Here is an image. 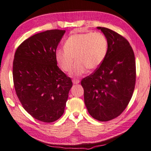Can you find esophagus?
<instances>
[{"instance_id":"1","label":"esophagus","mask_w":151,"mask_h":151,"mask_svg":"<svg viewBox=\"0 0 151 151\" xmlns=\"http://www.w3.org/2000/svg\"><path fill=\"white\" fill-rule=\"evenodd\" d=\"M72 81H73V84H78V83H79L80 82V80H76V79H74V80H72Z\"/></svg>"}]
</instances>
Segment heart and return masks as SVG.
<instances>
[{
  "mask_svg": "<svg viewBox=\"0 0 151 151\" xmlns=\"http://www.w3.org/2000/svg\"><path fill=\"white\" fill-rule=\"evenodd\" d=\"M108 51V40L104 35L95 33H76L70 35L64 44V48L55 51V59L63 71L71 76H80L88 70H95L103 62Z\"/></svg>",
  "mask_w": 151,
  "mask_h": 151,
  "instance_id": "1",
  "label": "heart"
}]
</instances>
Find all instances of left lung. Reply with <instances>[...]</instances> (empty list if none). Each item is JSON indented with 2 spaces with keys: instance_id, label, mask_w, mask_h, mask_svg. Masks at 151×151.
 I'll use <instances>...</instances> for the list:
<instances>
[{
  "instance_id": "obj_1",
  "label": "left lung",
  "mask_w": 151,
  "mask_h": 151,
  "mask_svg": "<svg viewBox=\"0 0 151 151\" xmlns=\"http://www.w3.org/2000/svg\"><path fill=\"white\" fill-rule=\"evenodd\" d=\"M108 40V51L100 66L83 78L84 102L92 117L108 121L127 108L134 90L136 63L128 41L111 29L98 27Z\"/></svg>"
}]
</instances>
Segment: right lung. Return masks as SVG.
Instances as JSON below:
<instances>
[{"instance_id":"add662e5","label":"right lung","mask_w":151,"mask_h":151,"mask_svg":"<svg viewBox=\"0 0 151 151\" xmlns=\"http://www.w3.org/2000/svg\"><path fill=\"white\" fill-rule=\"evenodd\" d=\"M65 33L54 29L34 35L14 54L13 76L17 97L24 109L41 122H53L63 115L73 85L55 59Z\"/></svg>"}]
</instances>
